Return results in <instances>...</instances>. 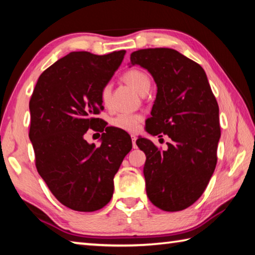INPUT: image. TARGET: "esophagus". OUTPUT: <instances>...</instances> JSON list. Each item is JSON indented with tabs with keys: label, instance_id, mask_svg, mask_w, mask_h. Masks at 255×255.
Segmentation results:
<instances>
[{
	"label": "esophagus",
	"instance_id": "esophagus-1",
	"mask_svg": "<svg viewBox=\"0 0 255 255\" xmlns=\"http://www.w3.org/2000/svg\"><path fill=\"white\" fill-rule=\"evenodd\" d=\"M136 139H137V136L136 135H131V141H132L133 148L137 147V146H136Z\"/></svg>",
	"mask_w": 255,
	"mask_h": 255
}]
</instances>
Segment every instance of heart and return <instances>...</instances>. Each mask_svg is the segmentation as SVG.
Wrapping results in <instances>:
<instances>
[{
    "instance_id": "obj_1",
    "label": "heart",
    "mask_w": 255,
    "mask_h": 255,
    "mask_svg": "<svg viewBox=\"0 0 255 255\" xmlns=\"http://www.w3.org/2000/svg\"><path fill=\"white\" fill-rule=\"evenodd\" d=\"M124 81L129 84L131 88L135 90L137 93L140 96H144L145 93L149 91L150 88V80L148 75L145 72L140 70H129L125 73L123 76ZM111 93V86L109 84H106L101 89L100 92V99L103 105L107 106L109 103ZM141 120H143V116L139 114H119L112 118L111 125L116 128L123 129L125 131H136L140 126Z\"/></svg>"
}]
</instances>
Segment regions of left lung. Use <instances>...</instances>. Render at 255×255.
<instances>
[{"mask_svg": "<svg viewBox=\"0 0 255 255\" xmlns=\"http://www.w3.org/2000/svg\"><path fill=\"white\" fill-rule=\"evenodd\" d=\"M130 65L147 70L157 86L146 131L171 138L166 150L149 139L136 144L146 155V192L154 206L180 211L199 199L217 163L219 108L199 64L171 48L133 51Z\"/></svg>", "mask_w": 255, "mask_h": 255, "instance_id": "obj_1", "label": "left lung"}]
</instances>
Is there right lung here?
I'll return each instance as SVG.
<instances>
[{
	"label": "right lung",
	"instance_id": "right-lung-1",
	"mask_svg": "<svg viewBox=\"0 0 255 255\" xmlns=\"http://www.w3.org/2000/svg\"><path fill=\"white\" fill-rule=\"evenodd\" d=\"M125 50L108 55L73 51L42 73L29 102V138L36 167L60 204L96 211L114 195V178L130 152L131 139L118 136L102 119L100 92L122 64ZM104 130L102 145L89 144L85 132Z\"/></svg>",
	"mask_w": 255,
	"mask_h": 255
}]
</instances>
